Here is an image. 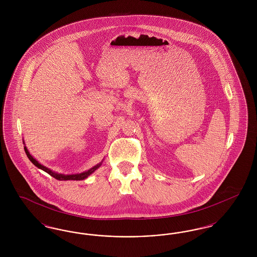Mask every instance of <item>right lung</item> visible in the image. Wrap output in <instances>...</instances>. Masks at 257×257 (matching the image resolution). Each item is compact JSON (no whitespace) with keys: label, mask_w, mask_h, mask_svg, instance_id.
<instances>
[{"label":"right lung","mask_w":257,"mask_h":257,"mask_svg":"<svg viewBox=\"0 0 257 257\" xmlns=\"http://www.w3.org/2000/svg\"><path fill=\"white\" fill-rule=\"evenodd\" d=\"M25 152H26V154H27V156H28V158L29 160L36 166L37 167L38 169H40V170H42V171H45V172H47L48 174H50L51 176H53L54 178H56V179H58V180H84L85 178H86L88 175H90L92 172H94V171L97 170L98 168L101 166V164H102V162L101 163H99L98 165L96 166H94L93 168H91L90 170H88L87 171H85V172H82V173H79V174H71V175H64V174H60V173H56V172H54V171H51L49 170L48 168H46V167H44V166H42V165H40L38 162H37V160L35 159L30 153H29V151H28V149H27V147H24Z\"/></svg>","instance_id":"add662e5"}]
</instances>
